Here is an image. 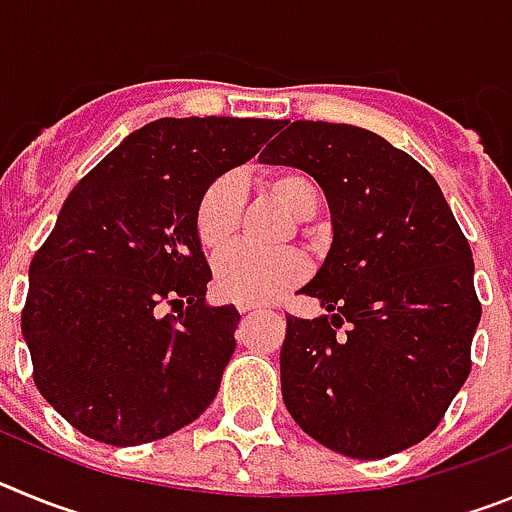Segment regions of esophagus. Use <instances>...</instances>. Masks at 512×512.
I'll return each mask as SVG.
<instances>
[{"mask_svg":"<svg viewBox=\"0 0 512 512\" xmlns=\"http://www.w3.org/2000/svg\"><path fill=\"white\" fill-rule=\"evenodd\" d=\"M238 310H241V315H251V312H253V307H248V305H241V307H238Z\"/></svg>","mask_w":512,"mask_h":512,"instance_id":"34e87169","label":"esophagus"}]
</instances>
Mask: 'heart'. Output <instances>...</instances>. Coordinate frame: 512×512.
<instances>
[{"instance_id":"obj_1","label":"heart","mask_w":512,"mask_h":512,"mask_svg":"<svg viewBox=\"0 0 512 512\" xmlns=\"http://www.w3.org/2000/svg\"><path fill=\"white\" fill-rule=\"evenodd\" d=\"M259 189L279 202L292 217H310L318 210V189L302 171L279 169L259 179ZM241 223V194L230 179H217L202 192L194 210V233L207 253L217 256L233 243ZM307 277V264L295 248L248 251L235 248L215 266L220 297L238 305L261 307L287 295Z\"/></svg>"}]
</instances>
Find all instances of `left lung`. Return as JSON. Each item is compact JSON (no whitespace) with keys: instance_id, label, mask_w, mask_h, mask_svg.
<instances>
[{"instance_id":"left-lung-1","label":"left lung","mask_w":512,"mask_h":512,"mask_svg":"<svg viewBox=\"0 0 512 512\" xmlns=\"http://www.w3.org/2000/svg\"><path fill=\"white\" fill-rule=\"evenodd\" d=\"M277 130L259 158L307 171L333 220L325 264L300 289L328 315H287L284 405L328 449L384 459L431 436L472 372V248L436 179L382 135L312 120Z\"/></svg>"}]
</instances>
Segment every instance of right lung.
<instances>
[{"label": "right lung", "mask_w": 512, "mask_h": 512, "mask_svg": "<svg viewBox=\"0 0 512 512\" xmlns=\"http://www.w3.org/2000/svg\"><path fill=\"white\" fill-rule=\"evenodd\" d=\"M279 120L161 117L63 202L30 261L22 336L40 395L94 441L140 446L200 418L235 351L238 310L207 307L194 210Z\"/></svg>", "instance_id": "obj_1"}]
</instances>
